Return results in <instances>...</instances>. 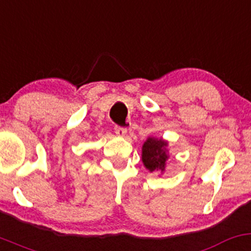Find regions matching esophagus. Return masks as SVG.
Listing matches in <instances>:
<instances>
[{
    "label": "esophagus",
    "instance_id": "obj_1",
    "mask_svg": "<svg viewBox=\"0 0 251 251\" xmlns=\"http://www.w3.org/2000/svg\"><path fill=\"white\" fill-rule=\"evenodd\" d=\"M115 133L120 136H125L126 134V129L125 128V126H115Z\"/></svg>",
    "mask_w": 251,
    "mask_h": 251
}]
</instances>
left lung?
<instances>
[{"label": "left lung", "mask_w": 251, "mask_h": 251, "mask_svg": "<svg viewBox=\"0 0 251 251\" xmlns=\"http://www.w3.org/2000/svg\"><path fill=\"white\" fill-rule=\"evenodd\" d=\"M168 159V142L150 137L142 146V161L151 172L165 170Z\"/></svg>", "instance_id": "1"}]
</instances>
